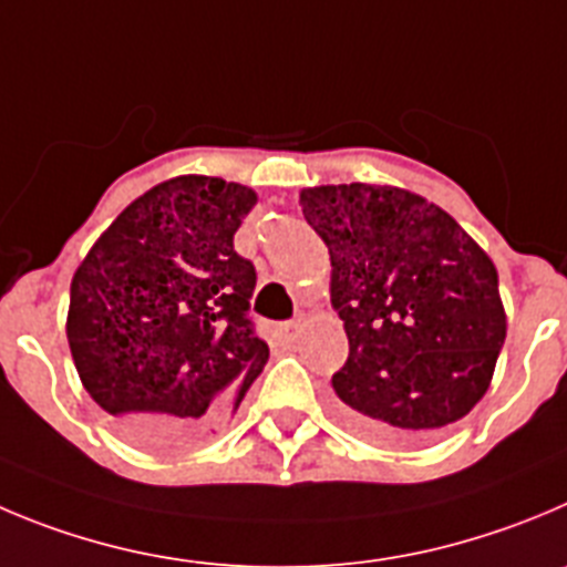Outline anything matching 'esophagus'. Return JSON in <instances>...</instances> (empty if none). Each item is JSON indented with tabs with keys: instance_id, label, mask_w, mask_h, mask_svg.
Returning a JSON list of instances; mask_svg holds the SVG:
<instances>
[{
	"instance_id": "esophagus-1",
	"label": "esophagus",
	"mask_w": 567,
	"mask_h": 567,
	"mask_svg": "<svg viewBox=\"0 0 567 567\" xmlns=\"http://www.w3.org/2000/svg\"><path fill=\"white\" fill-rule=\"evenodd\" d=\"M299 330H301V319H293V321H288V324H282V332L288 341H293V338L299 336Z\"/></svg>"
}]
</instances>
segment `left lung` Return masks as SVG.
Segmentation results:
<instances>
[{
  "label": "left lung",
  "mask_w": 567,
  "mask_h": 567,
  "mask_svg": "<svg viewBox=\"0 0 567 567\" xmlns=\"http://www.w3.org/2000/svg\"><path fill=\"white\" fill-rule=\"evenodd\" d=\"M330 248V301L349 338L338 420L380 444H422L475 409L506 310L489 254L433 200L391 184L299 193Z\"/></svg>",
  "instance_id": "8db88e82"
}]
</instances>
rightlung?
Here are the masks:
<instances>
[{"mask_svg": "<svg viewBox=\"0 0 567 567\" xmlns=\"http://www.w3.org/2000/svg\"><path fill=\"white\" fill-rule=\"evenodd\" d=\"M257 200L215 176L167 178L116 215L72 277L78 378L142 447L220 433L266 367L268 343L246 316L257 274L235 251Z\"/></svg>", "mask_w": 567, "mask_h": 567, "instance_id": "1", "label": "right lung"}]
</instances>
